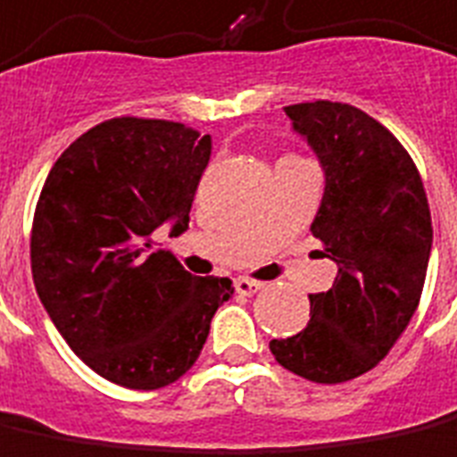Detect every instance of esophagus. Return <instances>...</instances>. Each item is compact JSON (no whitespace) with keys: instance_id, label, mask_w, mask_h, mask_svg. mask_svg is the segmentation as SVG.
<instances>
[{"instance_id":"1","label":"esophagus","mask_w":457,"mask_h":457,"mask_svg":"<svg viewBox=\"0 0 457 457\" xmlns=\"http://www.w3.org/2000/svg\"><path fill=\"white\" fill-rule=\"evenodd\" d=\"M264 284L262 282H254V279H245V277H239V279H235V292L242 296H252L260 292Z\"/></svg>"}]
</instances>
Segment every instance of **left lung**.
I'll use <instances>...</instances> for the list:
<instances>
[{"label": "left lung", "mask_w": 457, "mask_h": 457, "mask_svg": "<svg viewBox=\"0 0 457 457\" xmlns=\"http://www.w3.org/2000/svg\"><path fill=\"white\" fill-rule=\"evenodd\" d=\"M284 113L327 175L312 235L339 274L309 295V324L270 351L306 381L344 384L371 371L416 314L433 242L428 197L406 148L361 108L312 101Z\"/></svg>", "instance_id": "8db88e82"}]
</instances>
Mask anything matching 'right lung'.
Listing matches in <instances>:
<instances>
[{"label": "right lung", "mask_w": 457, "mask_h": 457, "mask_svg": "<svg viewBox=\"0 0 457 457\" xmlns=\"http://www.w3.org/2000/svg\"><path fill=\"white\" fill-rule=\"evenodd\" d=\"M212 143L185 123L120 116L54 162L31 225V274L71 351L111 384L155 391L197 361L228 277H193L153 232H183Z\"/></svg>", "instance_id": "add662e5"}]
</instances>
